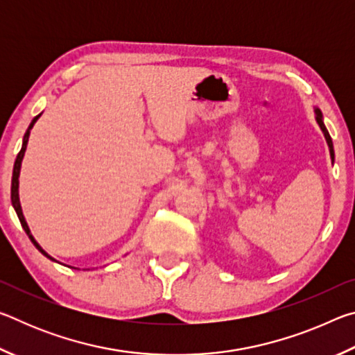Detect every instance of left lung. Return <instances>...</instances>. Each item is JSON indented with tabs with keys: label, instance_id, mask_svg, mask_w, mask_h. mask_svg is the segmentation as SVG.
<instances>
[{
	"label": "left lung",
	"instance_id": "8db88e82",
	"mask_svg": "<svg viewBox=\"0 0 355 355\" xmlns=\"http://www.w3.org/2000/svg\"><path fill=\"white\" fill-rule=\"evenodd\" d=\"M315 114H316V122H318V125H320V128H321V131L324 133V137H326V141H327L329 152H330V158H332V163H334V159H335V153H334L332 137H330L329 131H327V128H326V125H324V122H322V114H321V111H320V110H318V107H315Z\"/></svg>",
	"mask_w": 355,
	"mask_h": 355
}]
</instances>
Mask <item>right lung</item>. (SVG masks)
Instances as JSON below:
<instances>
[{
    "label": "right lung",
    "instance_id": "right-lung-1",
    "mask_svg": "<svg viewBox=\"0 0 355 355\" xmlns=\"http://www.w3.org/2000/svg\"><path fill=\"white\" fill-rule=\"evenodd\" d=\"M42 116V112L39 114V116H35L34 119H33V122L29 123V127H28V130H26V133H25V136H23V144H21V150L19 152V155H17V159H15V164H14V172H12V186H10V200H12V207H14V209H15V213H17V216H19V219H20V224H21V227H23V230L26 232V235L29 236V239H31L33 241V244L35 245V248H37L42 254H44L46 258H50V260H53V261H56L55 258L53 257H50L46 254V252L40 248L39 245V243L35 241L34 239V236L31 235V230H29V227H28V224H26V220H25V216H23V211H21V205H20V197H19V177H20V169H21V161H23V156H25V152H26V146H28V139H29V133H31V128L34 127V123L37 122V119Z\"/></svg>",
    "mask_w": 355,
    "mask_h": 355
}]
</instances>
